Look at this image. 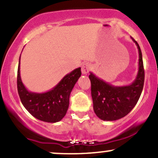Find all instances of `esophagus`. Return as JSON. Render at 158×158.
Wrapping results in <instances>:
<instances>
[{"mask_svg":"<svg viewBox=\"0 0 158 158\" xmlns=\"http://www.w3.org/2000/svg\"><path fill=\"white\" fill-rule=\"evenodd\" d=\"M90 69V64L89 63H83L82 65H81V73L83 74H85V75H86V74L88 73V72H89Z\"/></svg>","mask_w":158,"mask_h":158,"instance_id":"1","label":"esophagus"}]
</instances>
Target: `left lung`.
I'll return each mask as SVG.
<instances>
[{"mask_svg":"<svg viewBox=\"0 0 158 158\" xmlns=\"http://www.w3.org/2000/svg\"><path fill=\"white\" fill-rule=\"evenodd\" d=\"M131 39L139 52L138 71L131 84L114 86L90 72L94 110L102 120L114 121L124 117L136 106L142 93L145 77L142 52L137 41Z\"/></svg>","mask_w":158,"mask_h":158,"instance_id":"1","label":"left lung"}]
</instances>
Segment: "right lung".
Wrapping results in <instances>:
<instances>
[{
    "mask_svg": "<svg viewBox=\"0 0 158 158\" xmlns=\"http://www.w3.org/2000/svg\"><path fill=\"white\" fill-rule=\"evenodd\" d=\"M20 59L18 68L17 86L20 99L24 108L34 117L47 123L62 119L69 107L70 95L81 77V68L65 75L54 88L43 93L30 91L23 84L20 74Z\"/></svg>",
    "mask_w": 158,
    "mask_h": 158,
    "instance_id": "1",
    "label": "right lung"
}]
</instances>
